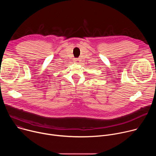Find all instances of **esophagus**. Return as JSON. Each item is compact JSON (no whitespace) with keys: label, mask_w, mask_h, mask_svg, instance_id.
<instances>
[{"label":"esophagus","mask_w":156,"mask_h":156,"mask_svg":"<svg viewBox=\"0 0 156 156\" xmlns=\"http://www.w3.org/2000/svg\"><path fill=\"white\" fill-rule=\"evenodd\" d=\"M74 62H75L77 63H79L80 62V58H75V59H74Z\"/></svg>","instance_id":"34e87169"}]
</instances>
